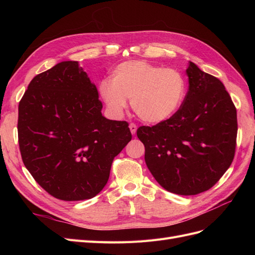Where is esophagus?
<instances>
[{"label":"esophagus","mask_w":255,"mask_h":255,"mask_svg":"<svg viewBox=\"0 0 255 255\" xmlns=\"http://www.w3.org/2000/svg\"><path fill=\"white\" fill-rule=\"evenodd\" d=\"M129 129H130V133H132L133 135H135V134H136L137 126L135 125V123H130V125H129Z\"/></svg>","instance_id":"obj_1"}]
</instances>
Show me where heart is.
Returning <instances> with one entry per match:
<instances>
[{
  "mask_svg": "<svg viewBox=\"0 0 255 255\" xmlns=\"http://www.w3.org/2000/svg\"><path fill=\"white\" fill-rule=\"evenodd\" d=\"M99 95L109 112L121 117L130 98V106L141 120L163 122L179 111L185 95L186 81L173 68H161L144 60H127L116 66L111 82L99 84Z\"/></svg>",
  "mask_w": 255,
  "mask_h": 255,
  "instance_id": "heart-1",
  "label": "heart"
}]
</instances>
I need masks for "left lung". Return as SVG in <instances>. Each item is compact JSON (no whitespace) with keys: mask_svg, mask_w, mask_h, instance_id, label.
I'll return each instance as SVG.
<instances>
[{"mask_svg":"<svg viewBox=\"0 0 255 255\" xmlns=\"http://www.w3.org/2000/svg\"><path fill=\"white\" fill-rule=\"evenodd\" d=\"M189 87L171 118L140 127L144 160L161 187L176 195H198L212 188L235 155L237 115L217 78L189 61Z\"/></svg>","mask_w":255,"mask_h":255,"instance_id":"left-lung-1","label":"left lung"}]
</instances>
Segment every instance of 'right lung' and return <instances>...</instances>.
<instances>
[{"label": "right lung", "mask_w": 255, "mask_h": 255, "mask_svg": "<svg viewBox=\"0 0 255 255\" xmlns=\"http://www.w3.org/2000/svg\"><path fill=\"white\" fill-rule=\"evenodd\" d=\"M102 107L78 61H61L36 75L23 95L18 117L23 164L54 198L97 196L115 156L132 139L128 123L106 119Z\"/></svg>", "instance_id": "obj_1"}]
</instances>
